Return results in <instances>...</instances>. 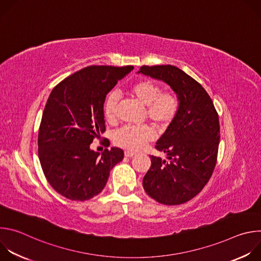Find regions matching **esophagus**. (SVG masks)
<instances>
[{"label":"esophagus","mask_w":261,"mask_h":261,"mask_svg":"<svg viewBox=\"0 0 261 261\" xmlns=\"http://www.w3.org/2000/svg\"><path fill=\"white\" fill-rule=\"evenodd\" d=\"M134 155H135V153H134V152H131V151H125V156H126V157H128V158L133 157Z\"/></svg>","instance_id":"34e87169"}]
</instances>
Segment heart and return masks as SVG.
<instances>
[{"mask_svg": "<svg viewBox=\"0 0 261 261\" xmlns=\"http://www.w3.org/2000/svg\"><path fill=\"white\" fill-rule=\"evenodd\" d=\"M161 86L150 80H143L129 88L130 95L146 106V116L160 127L168 126L176 117L179 100L173 92H161ZM119 95L110 92L104 103V115L107 121L115 122L118 115ZM155 131L150 126H125L114 135L116 145L130 151H138L148 141L155 139Z\"/></svg>", "mask_w": 261, "mask_h": 261, "instance_id": "1", "label": "heart"}]
</instances>
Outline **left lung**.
Segmentation results:
<instances>
[{
  "mask_svg": "<svg viewBox=\"0 0 261 261\" xmlns=\"http://www.w3.org/2000/svg\"><path fill=\"white\" fill-rule=\"evenodd\" d=\"M137 73L164 82L179 100L176 117L155 146L167 160L151 157L143 189L160 203H184L203 189L214 171L220 140L218 114L202 86L177 67L142 66Z\"/></svg>",
  "mask_w": 261,
  "mask_h": 261,
  "instance_id": "left-lung-1",
  "label": "left lung"
}]
</instances>
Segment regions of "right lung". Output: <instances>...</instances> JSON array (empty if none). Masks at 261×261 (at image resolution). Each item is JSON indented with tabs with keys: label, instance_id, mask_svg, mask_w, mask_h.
Listing matches in <instances>:
<instances>
[{
	"label": "right lung",
	"instance_id": "add662e5",
	"mask_svg": "<svg viewBox=\"0 0 261 261\" xmlns=\"http://www.w3.org/2000/svg\"><path fill=\"white\" fill-rule=\"evenodd\" d=\"M133 68L86 67L51 91L39 128L38 156L48 182L66 198L84 201L98 195L123 160L119 147L100 154L90 144L105 131L106 95Z\"/></svg>",
	"mask_w": 261,
	"mask_h": 261
}]
</instances>
